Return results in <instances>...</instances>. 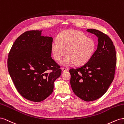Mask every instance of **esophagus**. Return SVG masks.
I'll return each mask as SVG.
<instances>
[{
	"label": "esophagus",
	"instance_id": "esophagus-1",
	"mask_svg": "<svg viewBox=\"0 0 124 124\" xmlns=\"http://www.w3.org/2000/svg\"><path fill=\"white\" fill-rule=\"evenodd\" d=\"M62 72H66L67 70H68V69H67V68H62Z\"/></svg>",
	"mask_w": 124,
	"mask_h": 124
}]
</instances>
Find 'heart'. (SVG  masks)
<instances>
[{"instance_id":"obj_1","label":"heart","mask_w":124,"mask_h":124,"mask_svg":"<svg viewBox=\"0 0 124 124\" xmlns=\"http://www.w3.org/2000/svg\"><path fill=\"white\" fill-rule=\"evenodd\" d=\"M96 48L93 39L88 38L82 31L67 30L63 31L51 45V51L54 58L61 61V64L68 66L72 64L81 65L86 63L93 55Z\"/></svg>"}]
</instances>
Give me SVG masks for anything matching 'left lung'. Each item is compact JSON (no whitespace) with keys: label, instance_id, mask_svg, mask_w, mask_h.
<instances>
[{"label":"left lung","instance_id":"1","mask_svg":"<svg viewBox=\"0 0 124 124\" xmlns=\"http://www.w3.org/2000/svg\"><path fill=\"white\" fill-rule=\"evenodd\" d=\"M88 32L98 37L97 50L84 65L70 69V83L78 97L85 101L101 98L112 83L116 65V54L113 42L107 35L95 29Z\"/></svg>","mask_w":124,"mask_h":124}]
</instances>
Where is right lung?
Returning <instances> with one entry per match:
<instances>
[{"mask_svg":"<svg viewBox=\"0 0 124 124\" xmlns=\"http://www.w3.org/2000/svg\"><path fill=\"white\" fill-rule=\"evenodd\" d=\"M41 31H29L14 42L8 58V69L16 90L26 99L41 102L53 92L61 75L60 66L51 57L53 38Z\"/></svg>","mask_w":124,"mask_h":124,"instance_id":"right-lung-1","label":"right lung"}]
</instances>
